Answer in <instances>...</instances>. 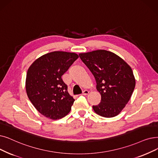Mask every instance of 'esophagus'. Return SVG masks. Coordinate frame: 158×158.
<instances>
[{
  "label": "esophagus",
  "mask_w": 158,
  "mask_h": 158,
  "mask_svg": "<svg viewBox=\"0 0 158 158\" xmlns=\"http://www.w3.org/2000/svg\"><path fill=\"white\" fill-rule=\"evenodd\" d=\"M89 94V91L88 90H84L83 91V94H82V95H88Z\"/></svg>",
  "instance_id": "obj_1"
}]
</instances>
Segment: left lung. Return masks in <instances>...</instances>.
I'll list each match as a JSON object with an SVG mask.
<instances>
[{"label":"left lung","mask_w":158,"mask_h":158,"mask_svg":"<svg viewBox=\"0 0 158 158\" xmlns=\"http://www.w3.org/2000/svg\"><path fill=\"white\" fill-rule=\"evenodd\" d=\"M81 60L94 75L101 95L94 112L105 118L118 115L128 103L135 86L130 67L118 55L105 50L79 53Z\"/></svg>","instance_id":"left-lung-1"}]
</instances>
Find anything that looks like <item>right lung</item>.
Returning a JSON list of instances; mask_svg holds the SVG:
<instances>
[{
    "label": "right lung",
    "mask_w": 158,
    "mask_h": 158,
    "mask_svg": "<svg viewBox=\"0 0 158 158\" xmlns=\"http://www.w3.org/2000/svg\"><path fill=\"white\" fill-rule=\"evenodd\" d=\"M78 57L75 53L55 51L39 57L29 67L26 94L34 107L46 118L57 120L70 112L75 100L61 76Z\"/></svg>",
    "instance_id": "obj_1"
}]
</instances>
